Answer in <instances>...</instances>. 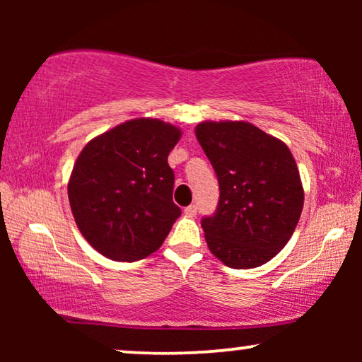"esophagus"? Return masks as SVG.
Masks as SVG:
<instances>
[{
  "label": "esophagus",
  "mask_w": 362,
  "mask_h": 362,
  "mask_svg": "<svg viewBox=\"0 0 362 362\" xmlns=\"http://www.w3.org/2000/svg\"><path fill=\"white\" fill-rule=\"evenodd\" d=\"M185 214L189 216V217H194L197 214V206L196 204H191V206L185 207Z\"/></svg>",
  "instance_id": "esophagus-1"
}]
</instances>
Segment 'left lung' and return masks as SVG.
Returning a JSON list of instances; mask_svg holds the SVG:
<instances>
[{
	"label": "left lung",
	"instance_id": "8db88e82",
	"mask_svg": "<svg viewBox=\"0 0 362 362\" xmlns=\"http://www.w3.org/2000/svg\"><path fill=\"white\" fill-rule=\"evenodd\" d=\"M197 141L214 168L219 202L201 219L206 242L230 269H254L290 240L303 187L288 146L247 122H204Z\"/></svg>",
	"mask_w": 362,
	"mask_h": 362
}]
</instances>
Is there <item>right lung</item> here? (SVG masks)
Instances as JSON below:
<instances>
[{
    "label": "right lung",
    "mask_w": 362,
    "mask_h": 362,
    "mask_svg": "<svg viewBox=\"0 0 362 362\" xmlns=\"http://www.w3.org/2000/svg\"><path fill=\"white\" fill-rule=\"evenodd\" d=\"M181 132L136 118L87 143L69 181V202L82 235L117 262L158 250L181 209L173 202L175 173L168 155Z\"/></svg>",
    "instance_id": "obj_1"
}]
</instances>
